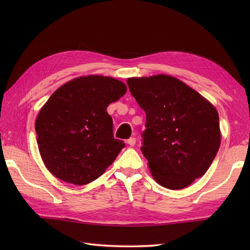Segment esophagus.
I'll list each match as a JSON object with an SVG mask.
<instances>
[{"mask_svg":"<svg viewBox=\"0 0 250 250\" xmlns=\"http://www.w3.org/2000/svg\"><path fill=\"white\" fill-rule=\"evenodd\" d=\"M126 143H128V145H129V146L133 147V146L135 145V143H136L135 137H130V139H129L128 141H126Z\"/></svg>","mask_w":250,"mask_h":250,"instance_id":"esophagus-1","label":"esophagus"}]
</instances>
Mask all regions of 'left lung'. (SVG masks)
<instances>
[{
	"label": "left lung",
	"mask_w": 250,
	"mask_h": 250,
	"mask_svg": "<svg viewBox=\"0 0 250 250\" xmlns=\"http://www.w3.org/2000/svg\"><path fill=\"white\" fill-rule=\"evenodd\" d=\"M126 83L146 113L142 152L153 179L171 190L188 187L218 152V111L194 89L166 74L131 77Z\"/></svg>",
	"instance_id": "1"
}]
</instances>
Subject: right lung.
Listing matches in <instances>:
<instances>
[{
  "label": "right lung",
  "instance_id": "1",
  "mask_svg": "<svg viewBox=\"0 0 250 250\" xmlns=\"http://www.w3.org/2000/svg\"><path fill=\"white\" fill-rule=\"evenodd\" d=\"M125 92L118 79L86 75L51 94L37 115L35 130L42 160L54 176L83 186L115 161L125 143L114 137L106 109Z\"/></svg>",
  "mask_w": 250,
  "mask_h": 250
}]
</instances>
